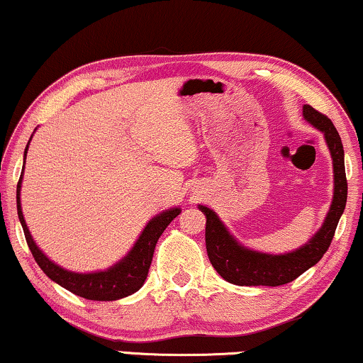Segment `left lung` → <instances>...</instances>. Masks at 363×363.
Returning a JSON list of instances; mask_svg holds the SVG:
<instances>
[{
	"label": "left lung",
	"instance_id": "1",
	"mask_svg": "<svg viewBox=\"0 0 363 363\" xmlns=\"http://www.w3.org/2000/svg\"><path fill=\"white\" fill-rule=\"evenodd\" d=\"M303 116L324 134L334 167V198L321 229L299 249L281 255L264 254L240 245L218 214L208 206L199 209L206 216V250L209 262L225 281L239 286H280L316 265L333 242L335 228L347 201V178L344 167V147L333 121L309 104L303 106Z\"/></svg>",
	"mask_w": 363,
	"mask_h": 363
}]
</instances>
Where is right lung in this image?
I'll return each mask as SVG.
<instances>
[{
    "mask_svg": "<svg viewBox=\"0 0 363 363\" xmlns=\"http://www.w3.org/2000/svg\"><path fill=\"white\" fill-rule=\"evenodd\" d=\"M30 143V139H29ZM28 145L24 150V159L28 154ZM24 170V169H23ZM21 183H23V173L19 177L18 191H16V203H18V216L23 225L26 242H28L33 257L38 262V265L42 269L50 280L59 283L65 290L72 291L73 295L82 296L85 299H93V301H114V299L125 298L133 295L144 285L147 273H149L152 257H154V250L157 245V240L162 235V233L167 229L173 219L180 214V208H172L167 211L157 214L152 218L139 235L138 242L134 244L133 249L123 260H119L116 265L109 267L104 272H93V273H75L70 270H65L59 267L54 262L47 259L45 254L35 245L33 235H30L28 225L23 216V209H21Z\"/></svg>",
    "mask_w": 363,
    "mask_h": 363,
    "instance_id": "obj_1",
    "label": "right lung"
}]
</instances>
